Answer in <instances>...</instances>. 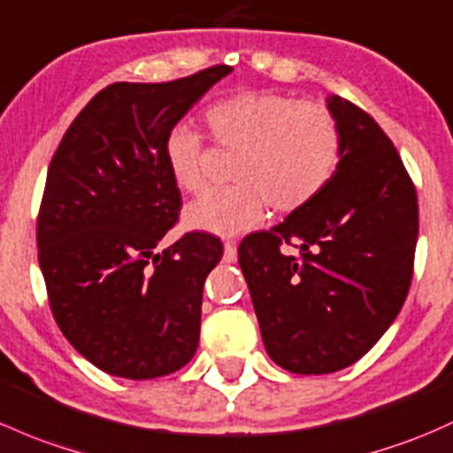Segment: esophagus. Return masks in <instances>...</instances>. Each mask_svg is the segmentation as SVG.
I'll return each mask as SVG.
<instances>
[{
	"label": "esophagus",
	"mask_w": 453,
	"mask_h": 453,
	"mask_svg": "<svg viewBox=\"0 0 453 453\" xmlns=\"http://www.w3.org/2000/svg\"><path fill=\"white\" fill-rule=\"evenodd\" d=\"M223 256H226L227 263H234V260H236V242L227 241L226 245H223Z\"/></svg>",
	"instance_id": "1"
}]
</instances>
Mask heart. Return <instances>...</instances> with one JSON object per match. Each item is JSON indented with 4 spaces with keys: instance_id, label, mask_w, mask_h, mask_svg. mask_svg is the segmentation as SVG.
<instances>
[{
    "instance_id": "obj_1",
    "label": "heart",
    "mask_w": 453,
    "mask_h": 453,
    "mask_svg": "<svg viewBox=\"0 0 453 453\" xmlns=\"http://www.w3.org/2000/svg\"><path fill=\"white\" fill-rule=\"evenodd\" d=\"M214 142L234 151L230 178L236 184L208 190L188 203L184 223L217 236L254 230L269 203L295 212L311 203L341 160V130L321 104L275 93H239L206 112ZM171 180L182 190L206 187V141L187 126L169 130L163 145Z\"/></svg>"
}]
</instances>
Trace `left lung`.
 <instances>
[{"instance_id": "obj_1", "label": "left lung", "mask_w": 453, "mask_h": 453, "mask_svg": "<svg viewBox=\"0 0 453 453\" xmlns=\"http://www.w3.org/2000/svg\"><path fill=\"white\" fill-rule=\"evenodd\" d=\"M326 102L341 130L334 175L239 247L266 354L302 375L354 365L388 330L411 288L418 234L417 190L393 142L351 102ZM290 240L299 259L279 251Z\"/></svg>"}]
</instances>
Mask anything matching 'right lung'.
<instances>
[{
    "label": "right lung",
    "mask_w": 453,
    "mask_h": 453,
    "mask_svg": "<svg viewBox=\"0 0 453 453\" xmlns=\"http://www.w3.org/2000/svg\"><path fill=\"white\" fill-rule=\"evenodd\" d=\"M232 66L99 90L60 141L38 212V263L66 341L127 380L182 369L197 351L202 293L221 241L190 232L160 250L180 212L163 145Z\"/></svg>",
    "instance_id": "1"
}]
</instances>
